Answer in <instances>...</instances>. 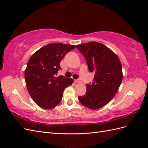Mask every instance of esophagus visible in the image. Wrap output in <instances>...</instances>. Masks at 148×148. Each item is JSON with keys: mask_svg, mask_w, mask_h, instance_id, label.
Returning a JSON list of instances; mask_svg holds the SVG:
<instances>
[{"mask_svg": "<svg viewBox=\"0 0 148 148\" xmlns=\"http://www.w3.org/2000/svg\"><path fill=\"white\" fill-rule=\"evenodd\" d=\"M80 82H81V81H80V80H79V79H75V83H79Z\"/></svg>", "mask_w": 148, "mask_h": 148, "instance_id": "esophagus-1", "label": "esophagus"}]
</instances>
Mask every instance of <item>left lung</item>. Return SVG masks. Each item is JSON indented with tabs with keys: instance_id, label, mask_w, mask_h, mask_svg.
Masks as SVG:
<instances>
[{
	"instance_id": "8db88e82",
	"label": "left lung",
	"mask_w": 148,
	"mask_h": 148,
	"mask_svg": "<svg viewBox=\"0 0 148 148\" xmlns=\"http://www.w3.org/2000/svg\"><path fill=\"white\" fill-rule=\"evenodd\" d=\"M84 56L90 72L95 73L93 82L87 84L86 92L79 96L82 104L92 110L99 109L113 99L123 78L122 67L118 56L104 44L89 42L77 46Z\"/></svg>"
}]
</instances>
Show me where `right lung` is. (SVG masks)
<instances>
[{
	"mask_svg": "<svg viewBox=\"0 0 148 148\" xmlns=\"http://www.w3.org/2000/svg\"><path fill=\"white\" fill-rule=\"evenodd\" d=\"M76 46L51 43L39 49L32 55L25 71L28 91L34 102L41 108L51 109L62 101L65 88L73 79L64 76L56 77L61 69L60 62Z\"/></svg>",
	"mask_w": 148,
	"mask_h": 148,
	"instance_id": "add662e5",
	"label": "right lung"
}]
</instances>
